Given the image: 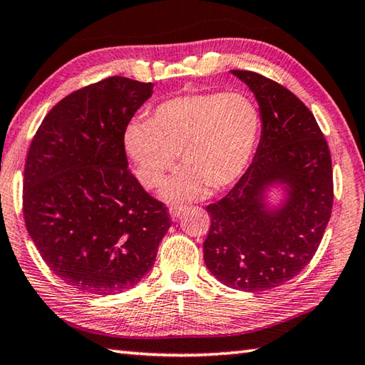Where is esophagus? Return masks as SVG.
<instances>
[{
	"mask_svg": "<svg viewBox=\"0 0 365 365\" xmlns=\"http://www.w3.org/2000/svg\"><path fill=\"white\" fill-rule=\"evenodd\" d=\"M183 210H185L183 205H170L169 207V215H170V218H173V220H177L178 217L182 215Z\"/></svg>",
	"mask_w": 365,
	"mask_h": 365,
	"instance_id": "esophagus-1",
	"label": "esophagus"
}]
</instances>
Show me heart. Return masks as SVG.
Here are the masks:
<instances>
[{
	"label": "heart",
	"mask_w": 365,
	"mask_h": 365,
	"mask_svg": "<svg viewBox=\"0 0 365 365\" xmlns=\"http://www.w3.org/2000/svg\"><path fill=\"white\" fill-rule=\"evenodd\" d=\"M261 113L245 93H187L160 103L148 121L126 126L123 145L135 177L156 188L182 155L183 169L161 190L169 202L230 188L247 173L261 138Z\"/></svg>",
	"instance_id": "obj_1"
}]
</instances>
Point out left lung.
I'll use <instances>...</instances> for the list:
<instances>
[{
	"label": "left lung",
	"instance_id": "8db88e82",
	"mask_svg": "<svg viewBox=\"0 0 365 365\" xmlns=\"http://www.w3.org/2000/svg\"><path fill=\"white\" fill-rule=\"evenodd\" d=\"M231 73L259 104L261 140L234 188L205 207L204 261L226 287L261 292L294 278L317 253L332 212V161L315 117L294 93L252 71ZM274 187L284 191L277 205L268 201Z\"/></svg>",
	"mask_w": 365,
	"mask_h": 365
}]
</instances>
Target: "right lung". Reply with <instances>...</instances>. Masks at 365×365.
Instances as JSON below:
<instances>
[{"instance_id": "1", "label": "right lung", "mask_w": 365, "mask_h": 365, "mask_svg": "<svg viewBox=\"0 0 365 365\" xmlns=\"http://www.w3.org/2000/svg\"><path fill=\"white\" fill-rule=\"evenodd\" d=\"M153 85L91 83L56 104L28 150L26 231L50 270L77 291L109 296L152 269L170 218L130 169L123 134Z\"/></svg>"}]
</instances>
